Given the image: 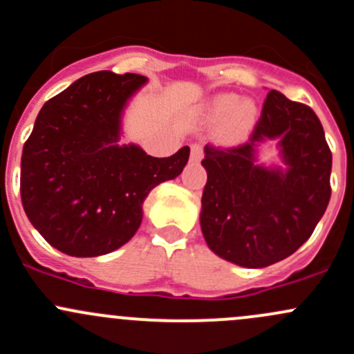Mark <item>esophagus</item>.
Masks as SVG:
<instances>
[{
    "mask_svg": "<svg viewBox=\"0 0 354 354\" xmlns=\"http://www.w3.org/2000/svg\"><path fill=\"white\" fill-rule=\"evenodd\" d=\"M202 157H203V149H202V145H198V144L192 145V149H190V159L194 160V162H198V160H202Z\"/></svg>",
    "mask_w": 354,
    "mask_h": 354,
    "instance_id": "obj_1",
    "label": "esophagus"
}]
</instances>
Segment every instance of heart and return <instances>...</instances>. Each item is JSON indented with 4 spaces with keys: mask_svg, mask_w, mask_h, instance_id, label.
Returning a JSON list of instances; mask_svg holds the SVG:
<instances>
[{
    "mask_svg": "<svg viewBox=\"0 0 354 354\" xmlns=\"http://www.w3.org/2000/svg\"><path fill=\"white\" fill-rule=\"evenodd\" d=\"M207 120L219 124V138L224 144H241L250 137L259 121V108L250 97L236 94H217L207 102Z\"/></svg>",
    "mask_w": 354,
    "mask_h": 354,
    "instance_id": "1",
    "label": "heart"
}]
</instances>
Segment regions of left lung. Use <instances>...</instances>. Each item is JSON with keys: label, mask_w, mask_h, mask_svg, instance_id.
<instances>
[{"label": "left lung", "mask_w": 354, "mask_h": 354, "mask_svg": "<svg viewBox=\"0 0 354 354\" xmlns=\"http://www.w3.org/2000/svg\"><path fill=\"white\" fill-rule=\"evenodd\" d=\"M277 140L283 167L258 162V149ZM207 183L200 226L221 259L262 269L292 255L322 219L330 198L332 154L312 108L270 91L246 144L205 145Z\"/></svg>", "instance_id": "1"}]
</instances>
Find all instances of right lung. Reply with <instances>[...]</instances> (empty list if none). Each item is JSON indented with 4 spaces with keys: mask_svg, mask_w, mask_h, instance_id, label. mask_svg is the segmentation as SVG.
I'll return each instance as SVG.
<instances>
[{
    "mask_svg": "<svg viewBox=\"0 0 354 354\" xmlns=\"http://www.w3.org/2000/svg\"><path fill=\"white\" fill-rule=\"evenodd\" d=\"M145 84L137 73L85 75L35 118L20 164L22 205L42 238L66 255L99 257L128 243L149 192L187 166L190 147L159 159L120 144L124 108Z\"/></svg>",
    "mask_w": 354,
    "mask_h": 354,
    "instance_id": "right-lung-1",
    "label": "right lung"
}]
</instances>
